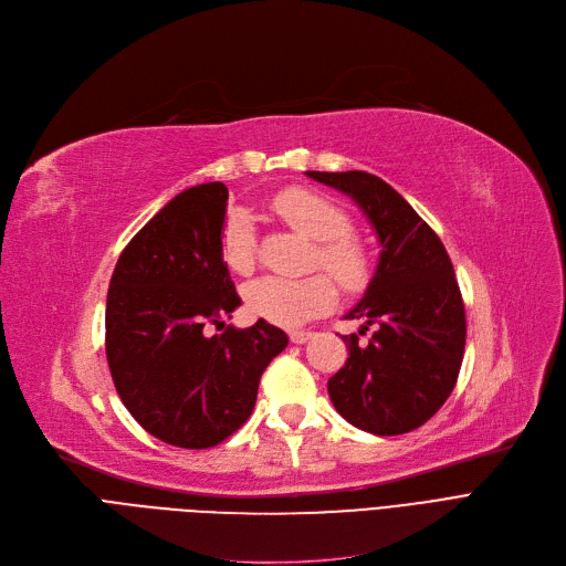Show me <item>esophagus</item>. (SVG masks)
Instances as JSON below:
<instances>
[{"mask_svg":"<svg viewBox=\"0 0 566 566\" xmlns=\"http://www.w3.org/2000/svg\"><path fill=\"white\" fill-rule=\"evenodd\" d=\"M289 337H291V342H293V344H305V342H310V339H312V333H305V331H293V333H289Z\"/></svg>","mask_w":566,"mask_h":566,"instance_id":"obj_1","label":"esophagus"}]
</instances>
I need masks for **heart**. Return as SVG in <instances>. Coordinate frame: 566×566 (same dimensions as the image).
I'll use <instances>...</instances> for the list:
<instances>
[{"mask_svg": "<svg viewBox=\"0 0 566 566\" xmlns=\"http://www.w3.org/2000/svg\"><path fill=\"white\" fill-rule=\"evenodd\" d=\"M275 213L318 243L316 261L344 289L355 291L367 282V256L363 248L346 235L350 220L333 201L314 192L291 188L275 197ZM224 263L233 273H250L254 268L256 238L252 216L243 208H231L220 233ZM337 289L331 277H280L265 275L245 286L248 310L277 325H301L331 310Z\"/></svg>", "mask_w": 566, "mask_h": 566, "instance_id": "1", "label": "heart"}]
</instances>
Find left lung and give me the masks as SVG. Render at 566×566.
<instances>
[{"instance_id":"8db88e82","label":"left lung","mask_w":566,"mask_h":566,"mask_svg":"<svg viewBox=\"0 0 566 566\" xmlns=\"http://www.w3.org/2000/svg\"><path fill=\"white\" fill-rule=\"evenodd\" d=\"M350 197L380 248L374 275L346 318H363L346 335V365L328 395L346 422L374 436L422 427L448 401L463 360L465 310L454 268L433 229L382 178L367 171H305Z\"/></svg>"}]
</instances>
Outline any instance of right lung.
I'll list each match as a JSON object with an SVG mask.
<instances>
[{"instance_id": "obj_1", "label": "right lung", "mask_w": 566, "mask_h": 566, "mask_svg": "<svg viewBox=\"0 0 566 566\" xmlns=\"http://www.w3.org/2000/svg\"><path fill=\"white\" fill-rule=\"evenodd\" d=\"M224 184L178 192L116 261L105 307L114 388L148 433L186 450L222 442L252 415L263 369L289 337L259 318L224 325L241 298L222 259Z\"/></svg>"}]
</instances>
